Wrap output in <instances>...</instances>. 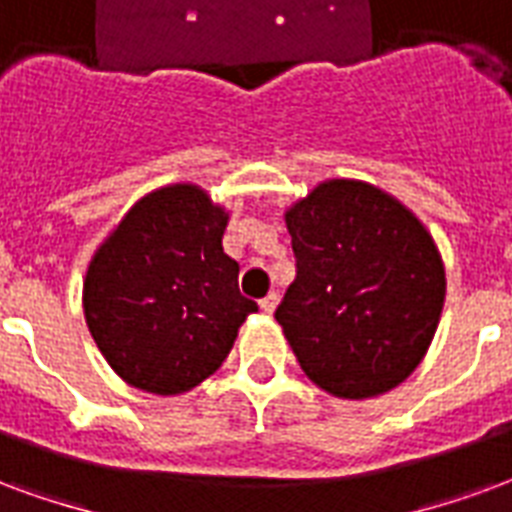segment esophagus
Wrapping results in <instances>:
<instances>
[{"mask_svg": "<svg viewBox=\"0 0 512 512\" xmlns=\"http://www.w3.org/2000/svg\"><path fill=\"white\" fill-rule=\"evenodd\" d=\"M276 304H279V295H276V293H268L266 298H260V309H263L266 314L274 312Z\"/></svg>", "mask_w": 512, "mask_h": 512, "instance_id": "obj_1", "label": "esophagus"}]
</instances>
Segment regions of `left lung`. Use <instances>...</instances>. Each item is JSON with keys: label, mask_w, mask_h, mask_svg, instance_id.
I'll return each mask as SVG.
<instances>
[{"label": "left lung", "mask_w": 512, "mask_h": 512, "mask_svg": "<svg viewBox=\"0 0 512 512\" xmlns=\"http://www.w3.org/2000/svg\"><path fill=\"white\" fill-rule=\"evenodd\" d=\"M295 279L276 320L306 377L369 399L415 372L445 304L434 238L399 200L363 181H325L285 214Z\"/></svg>", "instance_id": "8db88e82"}]
</instances>
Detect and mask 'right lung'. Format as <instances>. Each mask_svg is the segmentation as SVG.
<instances>
[{"label": "right lung", "instance_id": "add662e5", "mask_svg": "<svg viewBox=\"0 0 512 512\" xmlns=\"http://www.w3.org/2000/svg\"><path fill=\"white\" fill-rule=\"evenodd\" d=\"M225 225L203 189L173 184L140 198L97 249L83 282L86 325L132 388L176 396L200 385L257 312L238 293Z\"/></svg>", "mask_w": 512, "mask_h": 512}]
</instances>
